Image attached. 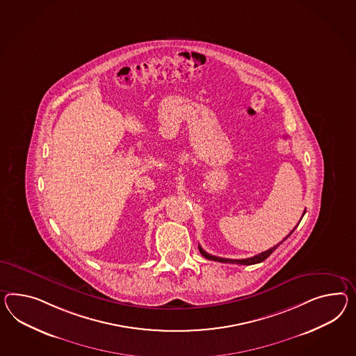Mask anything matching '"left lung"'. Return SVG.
Masks as SVG:
<instances>
[{
    "label": "left lung",
    "instance_id": "8db88e82",
    "mask_svg": "<svg viewBox=\"0 0 356 356\" xmlns=\"http://www.w3.org/2000/svg\"><path fill=\"white\" fill-rule=\"evenodd\" d=\"M306 213V211H305ZM305 213L302 214V217L305 216ZM301 222V220H300ZM297 228V226L296 227L293 228L292 231H291V234L288 235V236H285L283 238V241H280L277 245L273 246L271 249H268V250H266V252H262V253H259V254L254 255V257H250V258H245V259H228V258H220V257H216V255H211L209 254V253H207L202 248H201L200 245H199V250H200L201 254L204 255L205 258H208V259H210V261H217V262H222V264H259V262H262V261H264L267 257H270L271 255V253L274 252L275 249L277 248V246L280 245L282 243H284L288 237L291 236L293 234V231Z\"/></svg>",
    "mask_w": 356,
    "mask_h": 356
}]
</instances>
